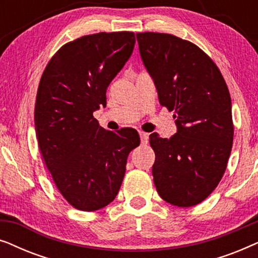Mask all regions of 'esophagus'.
Listing matches in <instances>:
<instances>
[{
    "label": "esophagus",
    "mask_w": 258,
    "mask_h": 258,
    "mask_svg": "<svg viewBox=\"0 0 258 258\" xmlns=\"http://www.w3.org/2000/svg\"><path fill=\"white\" fill-rule=\"evenodd\" d=\"M139 134H140V137H141V142H142L143 144L144 143H147L148 142V134L147 133H144V132H142V130H141V132H139Z\"/></svg>",
    "instance_id": "34e87169"
}]
</instances>
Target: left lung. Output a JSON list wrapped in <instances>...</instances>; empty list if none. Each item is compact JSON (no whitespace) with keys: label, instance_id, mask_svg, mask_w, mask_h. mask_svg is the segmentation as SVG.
I'll return each instance as SVG.
<instances>
[{"label":"left lung","instance_id":"1","mask_svg":"<svg viewBox=\"0 0 258 258\" xmlns=\"http://www.w3.org/2000/svg\"><path fill=\"white\" fill-rule=\"evenodd\" d=\"M140 54L160 104L175 111L177 133L149 136L154 183L165 202L192 207L223 177L234 141L231 98L213 59L191 42L163 33H137Z\"/></svg>","mask_w":258,"mask_h":258}]
</instances>
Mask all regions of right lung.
<instances>
[{
  "instance_id": "right-lung-1",
  "label": "right lung",
  "mask_w": 258,
  "mask_h": 258,
  "mask_svg": "<svg viewBox=\"0 0 258 258\" xmlns=\"http://www.w3.org/2000/svg\"><path fill=\"white\" fill-rule=\"evenodd\" d=\"M135 42L132 31L86 35L62 45L42 74L34 116L38 148L56 188L79 210L114 201L128 155L140 146L135 129L105 130L93 116L107 105V88Z\"/></svg>"
}]
</instances>
